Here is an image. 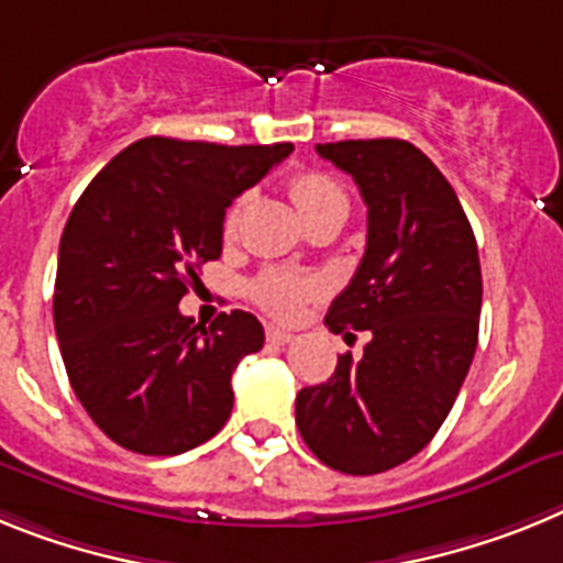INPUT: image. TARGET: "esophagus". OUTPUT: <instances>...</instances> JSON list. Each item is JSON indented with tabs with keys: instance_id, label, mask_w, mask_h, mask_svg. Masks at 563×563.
Wrapping results in <instances>:
<instances>
[{
	"instance_id": "obj_1",
	"label": "esophagus",
	"mask_w": 563,
	"mask_h": 563,
	"mask_svg": "<svg viewBox=\"0 0 563 563\" xmlns=\"http://www.w3.org/2000/svg\"><path fill=\"white\" fill-rule=\"evenodd\" d=\"M266 340L272 342V345H288V342L295 340V334H291V331H286V329H277V325H268Z\"/></svg>"
}]
</instances>
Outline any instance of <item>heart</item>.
Segmentation results:
<instances>
[{
    "label": "heart",
    "instance_id": "heart-1",
    "mask_svg": "<svg viewBox=\"0 0 563 563\" xmlns=\"http://www.w3.org/2000/svg\"><path fill=\"white\" fill-rule=\"evenodd\" d=\"M291 200L297 203L302 214L311 212L317 207H325V203H345V195L336 187L334 180L325 178L320 173H300L291 180ZM238 227V207H232L227 212V221H223V232L234 234ZM317 291L314 280L309 277L295 275V272H283V268H272L266 275H261L252 286L254 302L266 309L268 314L283 317V320H291L302 311V306L311 300V295Z\"/></svg>",
    "mask_w": 563,
    "mask_h": 563
}]
</instances>
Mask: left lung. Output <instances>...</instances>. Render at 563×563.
Listing matches in <instances>:
<instances>
[{
	"label": "left lung",
	"instance_id": "left-lung-1",
	"mask_svg": "<svg viewBox=\"0 0 563 563\" xmlns=\"http://www.w3.org/2000/svg\"><path fill=\"white\" fill-rule=\"evenodd\" d=\"M317 153L368 207L363 263L325 325L371 340L363 360L342 354L329 383L297 394V428L331 471L374 476L417 456L451 413L476 354L482 266L456 192L422 150L371 139Z\"/></svg>",
	"mask_w": 563,
	"mask_h": 563
}]
</instances>
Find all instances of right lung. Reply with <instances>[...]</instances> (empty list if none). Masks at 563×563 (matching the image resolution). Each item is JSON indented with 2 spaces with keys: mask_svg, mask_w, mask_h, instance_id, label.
I'll return each mask as SVG.
<instances>
[{
  "mask_svg": "<svg viewBox=\"0 0 563 563\" xmlns=\"http://www.w3.org/2000/svg\"><path fill=\"white\" fill-rule=\"evenodd\" d=\"M291 144L150 135L90 180L58 243L53 322L78 402L115 444L178 456L232 413V371L263 325L232 311L203 329L178 311L223 252V214Z\"/></svg>",
  "mask_w": 563,
  "mask_h": 563,
  "instance_id": "right-lung-1",
  "label": "right lung"
}]
</instances>
